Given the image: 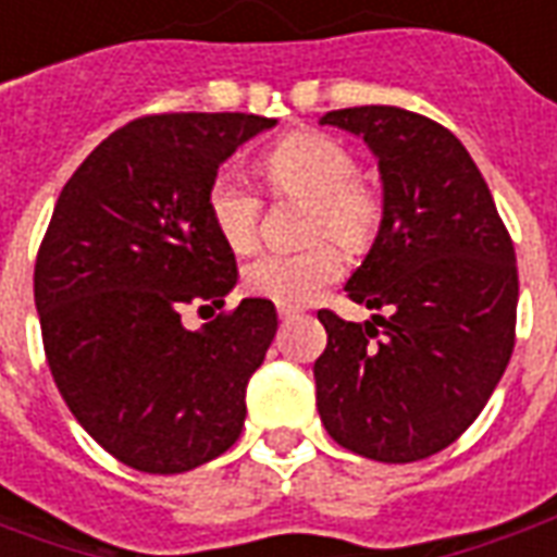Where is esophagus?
Returning a JSON list of instances; mask_svg holds the SVG:
<instances>
[{
  "label": "esophagus",
  "instance_id": "1",
  "mask_svg": "<svg viewBox=\"0 0 557 557\" xmlns=\"http://www.w3.org/2000/svg\"><path fill=\"white\" fill-rule=\"evenodd\" d=\"M298 313H301L298 307H283V304H280V307H277L280 319H292V315H298Z\"/></svg>",
  "mask_w": 557,
  "mask_h": 557
}]
</instances>
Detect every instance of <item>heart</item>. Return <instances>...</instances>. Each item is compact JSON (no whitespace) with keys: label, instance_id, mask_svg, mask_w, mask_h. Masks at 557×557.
<instances>
[{"label":"heart","instance_id":"obj_1","mask_svg":"<svg viewBox=\"0 0 557 557\" xmlns=\"http://www.w3.org/2000/svg\"><path fill=\"white\" fill-rule=\"evenodd\" d=\"M262 175L277 196L310 202L307 235L319 242L292 253H259L244 268V286L268 301L301 307L346 271V256L330 238L367 250L382 230L385 206L373 184L358 178V158L322 131H295L274 143L262 154ZM206 206L230 250L244 253L259 242L262 196L238 172L220 170L211 178Z\"/></svg>","mask_w":557,"mask_h":557}]
</instances>
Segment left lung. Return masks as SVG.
<instances>
[{
	"label": "left lung",
	"instance_id": "8db88e82",
	"mask_svg": "<svg viewBox=\"0 0 557 557\" xmlns=\"http://www.w3.org/2000/svg\"><path fill=\"white\" fill-rule=\"evenodd\" d=\"M361 134L385 182V218L346 292L373 322L319 310L313 367L327 435L375 462H418L454 444L502 382L516 343L519 274L510 232L474 160L426 115L334 110Z\"/></svg>",
	"mask_w": 557,
	"mask_h": 557
}]
</instances>
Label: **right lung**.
<instances>
[{"label": "right lung", "instance_id": "1", "mask_svg": "<svg viewBox=\"0 0 557 557\" xmlns=\"http://www.w3.org/2000/svg\"><path fill=\"white\" fill-rule=\"evenodd\" d=\"M274 125L247 113L143 115L67 178L35 259L44 355L71 414L119 462L182 474L238 442L244 391L277 334L244 298L206 194L235 148ZM187 306L221 313L184 329Z\"/></svg>", "mask_w": 557, "mask_h": 557}]
</instances>
